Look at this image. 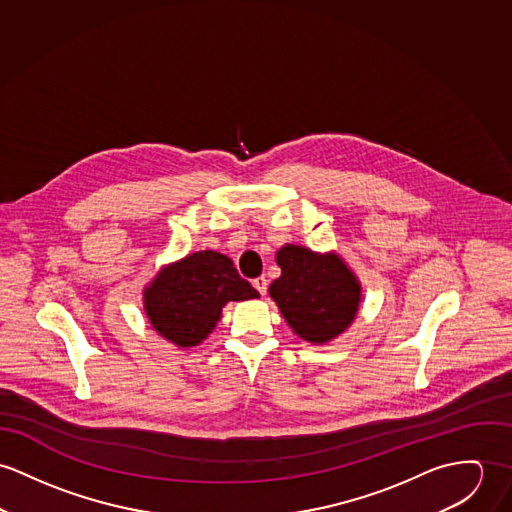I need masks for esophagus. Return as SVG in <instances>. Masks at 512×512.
Instances as JSON below:
<instances>
[{
    "label": "esophagus",
    "mask_w": 512,
    "mask_h": 512,
    "mask_svg": "<svg viewBox=\"0 0 512 512\" xmlns=\"http://www.w3.org/2000/svg\"><path fill=\"white\" fill-rule=\"evenodd\" d=\"M253 286L257 288V292H259L261 296L267 294V279H265V277H257V279L253 281Z\"/></svg>",
    "instance_id": "34e87169"
}]
</instances>
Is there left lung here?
<instances>
[{"instance_id":"left-lung-1","label":"left lung","mask_w":512,"mask_h":512,"mask_svg":"<svg viewBox=\"0 0 512 512\" xmlns=\"http://www.w3.org/2000/svg\"><path fill=\"white\" fill-rule=\"evenodd\" d=\"M283 275L269 286L286 324L302 340H334L355 318L361 286L338 255H318L300 245L277 253Z\"/></svg>"}]
</instances>
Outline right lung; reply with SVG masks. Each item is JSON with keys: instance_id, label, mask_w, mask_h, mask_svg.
I'll use <instances>...</instances> for the list:
<instances>
[{"instance_id": "obj_1", "label": "right lung", "mask_w": 512, "mask_h": 512, "mask_svg": "<svg viewBox=\"0 0 512 512\" xmlns=\"http://www.w3.org/2000/svg\"><path fill=\"white\" fill-rule=\"evenodd\" d=\"M257 296L259 292L239 277L229 257L200 251L157 275L145 288V310L163 338L190 347L208 338L229 300Z\"/></svg>"}]
</instances>
